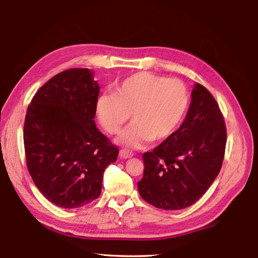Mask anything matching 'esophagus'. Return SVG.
Segmentation results:
<instances>
[{"label":"esophagus","instance_id":"esophagus-1","mask_svg":"<svg viewBox=\"0 0 258 258\" xmlns=\"http://www.w3.org/2000/svg\"><path fill=\"white\" fill-rule=\"evenodd\" d=\"M119 155H120L123 159H129V158H133L134 153L127 149H121L120 152H119Z\"/></svg>","mask_w":258,"mask_h":258}]
</instances>
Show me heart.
<instances>
[{
  "label": "heart",
  "mask_w": 258,
  "mask_h": 258,
  "mask_svg": "<svg viewBox=\"0 0 258 258\" xmlns=\"http://www.w3.org/2000/svg\"><path fill=\"white\" fill-rule=\"evenodd\" d=\"M188 102L183 82L140 72L122 81L115 94L100 97L97 115L104 129L116 135L133 114L134 122L121 134L119 141L140 148L149 141L167 139L183 119Z\"/></svg>",
  "instance_id": "1"
}]
</instances>
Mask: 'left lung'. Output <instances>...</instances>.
I'll use <instances>...</instances> for the list:
<instances>
[{"label":"left lung","instance_id":"8db88e82","mask_svg":"<svg viewBox=\"0 0 258 258\" xmlns=\"http://www.w3.org/2000/svg\"><path fill=\"white\" fill-rule=\"evenodd\" d=\"M225 144L227 128L217 100L197 83L184 122L153 151L143 153L140 196L164 210L191 206L218 176Z\"/></svg>","mask_w":258,"mask_h":258}]
</instances>
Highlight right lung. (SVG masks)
Returning a JSON list of instances; mask_svg holds the SVG:
<instances>
[{"instance_id":"right-lung-1","label":"right lung","mask_w":258,"mask_h":258,"mask_svg":"<svg viewBox=\"0 0 258 258\" xmlns=\"http://www.w3.org/2000/svg\"><path fill=\"white\" fill-rule=\"evenodd\" d=\"M99 86L85 68L50 79L37 91L24 122L27 169L49 202L80 208L102 192L105 168L119 149L96 128Z\"/></svg>"}]
</instances>
